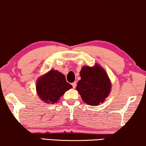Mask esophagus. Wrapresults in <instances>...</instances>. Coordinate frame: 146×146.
Masks as SVG:
<instances>
[{
    "instance_id": "esophagus-1",
    "label": "esophagus",
    "mask_w": 146,
    "mask_h": 146,
    "mask_svg": "<svg viewBox=\"0 0 146 146\" xmlns=\"http://www.w3.org/2000/svg\"><path fill=\"white\" fill-rule=\"evenodd\" d=\"M72 86H73V88H75V87H76V86H77V84H76V82H73V83H72Z\"/></svg>"
}]
</instances>
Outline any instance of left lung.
Instances as JSON below:
<instances>
[{
    "instance_id": "1",
    "label": "left lung",
    "mask_w": 146,
    "mask_h": 146,
    "mask_svg": "<svg viewBox=\"0 0 146 146\" xmlns=\"http://www.w3.org/2000/svg\"><path fill=\"white\" fill-rule=\"evenodd\" d=\"M76 90L83 100L89 105H98L109 94L111 85L106 71L98 64L84 67Z\"/></svg>"
}]
</instances>
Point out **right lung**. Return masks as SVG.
I'll list each match as a JSON object with an SVG mask.
<instances>
[{"instance_id": "obj_1", "label": "right lung", "mask_w": 146, "mask_h": 146, "mask_svg": "<svg viewBox=\"0 0 146 146\" xmlns=\"http://www.w3.org/2000/svg\"><path fill=\"white\" fill-rule=\"evenodd\" d=\"M73 88L66 81L65 77L58 71L51 70L38 79L36 84L38 94L46 104H54Z\"/></svg>"}]
</instances>
